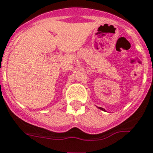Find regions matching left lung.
I'll use <instances>...</instances> for the list:
<instances>
[{"instance_id":"left-lung-1","label":"left lung","mask_w":153,"mask_h":153,"mask_svg":"<svg viewBox=\"0 0 153 153\" xmlns=\"http://www.w3.org/2000/svg\"><path fill=\"white\" fill-rule=\"evenodd\" d=\"M98 108H100V109H102V111H105V108H102V107H98Z\"/></svg>"}]
</instances>
